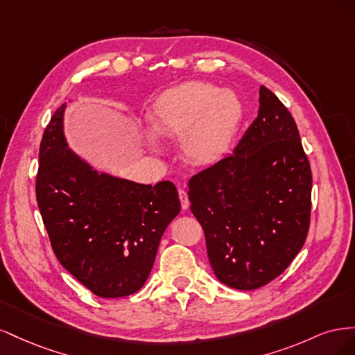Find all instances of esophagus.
Returning <instances> with one entry per match:
<instances>
[{
	"label": "esophagus",
	"instance_id": "34e87169",
	"mask_svg": "<svg viewBox=\"0 0 355 355\" xmlns=\"http://www.w3.org/2000/svg\"><path fill=\"white\" fill-rule=\"evenodd\" d=\"M179 198H180V206L184 210H187L189 207V200H188V194L184 189H179Z\"/></svg>",
	"mask_w": 355,
	"mask_h": 355
}]
</instances>
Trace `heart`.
<instances>
[{
	"label": "heart",
	"instance_id": "heart-1",
	"mask_svg": "<svg viewBox=\"0 0 355 355\" xmlns=\"http://www.w3.org/2000/svg\"><path fill=\"white\" fill-rule=\"evenodd\" d=\"M243 116L239 96L202 81H189L164 92L155 101L149 124L166 137H180L184 155L196 164H211L227 154ZM149 146L159 151L157 136Z\"/></svg>",
	"mask_w": 355,
	"mask_h": 355
}]
</instances>
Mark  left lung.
<instances>
[{
    "label": "left lung",
    "mask_w": 355,
    "mask_h": 355,
    "mask_svg": "<svg viewBox=\"0 0 355 355\" xmlns=\"http://www.w3.org/2000/svg\"><path fill=\"white\" fill-rule=\"evenodd\" d=\"M311 188L293 116L261 85L257 116L234 154L189 180L191 211L220 283L259 288L292 263L306 240Z\"/></svg>",
    "instance_id": "left-lung-1"
}]
</instances>
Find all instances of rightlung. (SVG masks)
<instances>
[{"mask_svg":"<svg viewBox=\"0 0 355 355\" xmlns=\"http://www.w3.org/2000/svg\"><path fill=\"white\" fill-rule=\"evenodd\" d=\"M67 103L51 116L40 146L37 202L62 266L101 297H123L148 280L161 237L180 211L176 187L99 173L71 151Z\"/></svg>","mask_w":355,"mask_h":355,"instance_id":"obj_1","label":"right lung"}]
</instances>
